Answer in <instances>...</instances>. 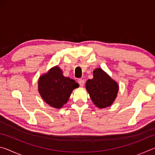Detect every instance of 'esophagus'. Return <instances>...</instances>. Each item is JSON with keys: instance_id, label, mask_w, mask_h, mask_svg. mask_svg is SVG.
I'll use <instances>...</instances> for the list:
<instances>
[{"instance_id": "34e87169", "label": "esophagus", "mask_w": 155, "mask_h": 155, "mask_svg": "<svg viewBox=\"0 0 155 155\" xmlns=\"http://www.w3.org/2000/svg\"><path fill=\"white\" fill-rule=\"evenodd\" d=\"M78 83H79L81 87H83V86L84 85V84H85V81H84L83 79H78Z\"/></svg>"}]
</instances>
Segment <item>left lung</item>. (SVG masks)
I'll use <instances>...</instances> for the list:
<instances>
[{
  "label": "left lung",
  "mask_w": 155,
  "mask_h": 155,
  "mask_svg": "<svg viewBox=\"0 0 155 155\" xmlns=\"http://www.w3.org/2000/svg\"><path fill=\"white\" fill-rule=\"evenodd\" d=\"M85 87L93 103L99 109L110 107L117 96L119 85L101 68L93 71V78L88 79Z\"/></svg>",
  "instance_id": "8db88e82"
}]
</instances>
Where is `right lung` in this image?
<instances>
[{
	"label": "right lung",
	"mask_w": 155,
	"mask_h": 155,
	"mask_svg": "<svg viewBox=\"0 0 155 155\" xmlns=\"http://www.w3.org/2000/svg\"><path fill=\"white\" fill-rule=\"evenodd\" d=\"M38 87L39 94L46 104L61 109L67 103L73 90L79 85L74 80L64 77L61 68L55 65L40 76Z\"/></svg>",
	"instance_id": "right-lung-1"
}]
</instances>
